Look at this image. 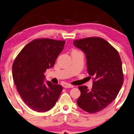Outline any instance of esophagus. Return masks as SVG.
Segmentation results:
<instances>
[{
    "mask_svg": "<svg viewBox=\"0 0 134 134\" xmlns=\"http://www.w3.org/2000/svg\"><path fill=\"white\" fill-rule=\"evenodd\" d=\"M64 87H65V88H72V87H73V86L70 85V84L66 83L64 85Z\"/></svg>",
    "mask_w": 134,
    "mask_h": 134,
    "instance_id": "obj_1",
    "label": "esophagus"
}]
</instances>
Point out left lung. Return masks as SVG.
Masks as SVG:
<instances>
[{
    "instance_id": "obj_1",
    "label": "left lung",
    "mask_w": 134,
    "mask_h": 134,
    "mask_svg": "<svg viewBox=\"0 0 134 134\" xmlns=\"http://www.w3.org/2000/svg\"><path fill=\"white\" fill-rule=\"evenodd\" d=\"M74 45L85 53L87 70L93 79L91 90L80 86L78 106L89 113L101 111L116 98L124 82L122 62L118 51L100 37L74 40Z\"/></svg>"
}]
</instances>
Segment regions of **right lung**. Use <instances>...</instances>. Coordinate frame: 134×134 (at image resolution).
Instances as JSON below:
<instances>
[{
	"label": "right lung",
	"mask_w": 134,
	"mask_h": 134,
	"mask_svg": "<svg viewBox=\"0 0 134 134\" xmlns=\"http://www.w3.org/2000/svg\"><path fill=\"white\" fill-rule=\"evenodd\" d=\"M64 44L63 40H34L25 46L13 63L12 76L16 90L25 103L35 111L51 109L62 91L61 85L44 82V72L53 66Z\"/></svg>",
	"instance_id": "obj_1"
}]
</instances>
